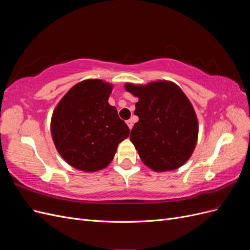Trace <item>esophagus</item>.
<instances>
[{
  "instance_id": "34e87169",
  "label": "esophagus",
  "mask_w": 250,
  "mask_h": 250,
  "mask_svg": "<svg viewBox=\"0 0 250 250\" xmlns=\"http://www.w3.org/2000/svg\"><path fill=\"white\" fill-rule=\"evenodd\" d=\"M126 124L128 125V127H129V129H131L132 126H133L132 121H131V120H127V121H126Z\"/></svg>"
}]
</instances>
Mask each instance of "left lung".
I'll return each instance as SVG.
<instances>
[{
    "label": "left lung",
    "mask_w": 250,
    "mask_h": 250,
    "mask_svg": "<svg viewBox=\"0 0 250 250\" xmlns=\"http://www.w3.org/2000/svg\"><path fill=\"white\" fill-rule=\"evenodd\" d=\"M125 89L139 98L134 110L139 121L130 132V141L142 162L156 172L185 165L197 143L198 120L181 88L160 80L146 85L126 83Z\"/></svg>",
    "instance_id": "left-lung-1"
}]
</instances>
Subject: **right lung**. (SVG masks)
I'll return each mask as SVG.
<instances>
[{"label": "right lung", "mask_w": 250, "mask_h": 250, "mask_svg": "<svg viewBox=\"0 0 250 250\" xmlns=\"http://www.w3.org/2000/svg\"><path fill=\"white\" fill-rule=\"evenodd\" d=\"M112 85L100 79L75 84L53 111L51 133L63 160L73 168L96 172L106 168L129 128L108 103Z\"/></svg>", "instance_id": "obj_1"}]
</instances>
